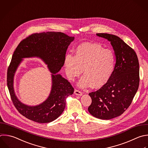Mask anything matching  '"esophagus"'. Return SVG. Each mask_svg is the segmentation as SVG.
I'll use <instances>...</instances> for the list:
<instances>
[{
	"mask_svg": "<svg viewBox=\"0 0 148 148\" xmlns=\"http://www.w3.org/2000/svg\"><path fill=\"white\" fill-rule=\"evenodd\" d=\"M74 92H75V94H76V95H83V92H81V91H79V90H75V91H74Z\"/></svg>",
	"mask_w": 148,
	"mask_h": 148,
	"instance_id": "esophagus-1",
	"label": "esophagus"
}]
</instances>
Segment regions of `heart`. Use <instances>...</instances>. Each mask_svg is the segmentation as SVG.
I'll list each match as a JSON object with an SVG mask.
<instances>
[{
  "label": "heart",
  "instance_id": "obj_1",
  "mask_svg": "<svg viewBox=\"0 0 148 148\" xmlns=\"http://www.w3.org/2000/svg\"><path fill=\"white\" fill-rule=\"evenodd\" d=\"M115 64L116 57L113 51L87 42L76 47L75 56L69 53L64 59L65 72L70 80H73L79 76L83 69L84 75L77 84L80 88L92 85L98 88L105 85L113 74Z\"/></svg>",
  "mask_w": 148,
  "mask_h": 148
}]
</instances>
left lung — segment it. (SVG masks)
Instances as JSON below:
<instances>
[{"label": "left lung", "mask_w": 148, "mask_h": 148, "mask_svg": "<svg viewBox=\"0 0 148 148\" xmlns=\"http://www.w3.org/2000/svg\"><path fill=\"white\" fill-rule=\"evenodd\" d=\"M97 35L110 42L116 64L108 82L89 93L92 102L88 110L94 117L109 120L123 114L131 105L139 87V65L135 51L119 37L108 34Z\"/></svg>", "instance_id": "8db88e82"}]
</instances>
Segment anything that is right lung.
<instances>
[{
	"mask_svg": "<svg viewBox=\"0 0 148 148\" xmlns=\"http://www.w3.org/2000/svg\"><path fill=\"white\" fill-rule=\"evenodd\" d=\"M62 32H48L34 34L23 40L13 55L8 69L7 84L13 103L26 118L40 123H50L63 112L66 98L74 92L71 83L57 73L64 64L69 45L74 40ZM36 56L42 59L52 73V87L48 99L36 106H28L18 100L14 90V77L22 58Z\"/></svg>",
	"mask_w": 148,
	"mask_h": 148,
	"instance_id": "1",
	"label": "right lung"
}]
</instances>
